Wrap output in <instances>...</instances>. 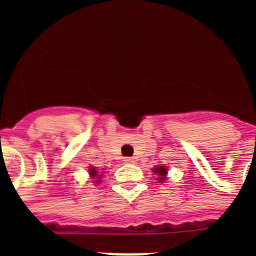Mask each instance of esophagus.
I'll list each match as a JSON object with an SVG mask.
<instances>
[{
  "label": "esophagus",
  "instance_id": "obj_1",
  "mask_svg": "<svg viewBox=\"0 0 256 256\" xmlns=\"http://www.w3.org/2000/svg\"><path fill=\"white\" fill-rule=\"evenodd\" d=\"M124 162H126V164H132V162H134V160H133V158H126V159H124Z\"/></svg>",
  "mask_w": 256,
  "mask_h": 256
}]
</instances>
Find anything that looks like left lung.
I'll return each instance as SVG.
<instances>
[{
	"label": "left lung",
	"mask_w": 256,
	"mask_h": 256,
	"mask_svg": "<svg viewBox=\"0 0 256 256\" xmlns=\"http://www.w3.org/2000/svg\"><path fill=\"white\" fill-rule=\"evenodd\" d=\"M154 173L159 174L160 176L159 180L162 182V180H165V174L168 173V170H166V168H165V166H155V169H154Z\"/></svg>",
	"instance_id": "left-lung-1"
}]
</instances>
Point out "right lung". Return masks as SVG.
I'll return each mask as SVG.
<instances>
[{"label":"right lung","mask_w":256,"mask_h":256,"mask_svg":"<svg viewBox=\"0 0 256 256\" xmlns=\"http://www.w3.org/2000/svg\"><path fill=\"white\" fill-rule=\"evenodd\" d=\"M90 174H91V177H94V178H96V177L101 178V176H102V174H98V173H97V170L94 168V166H92V168L90 169Z\"/></svg>","instance_id":"add662e5"}]
</instances>
